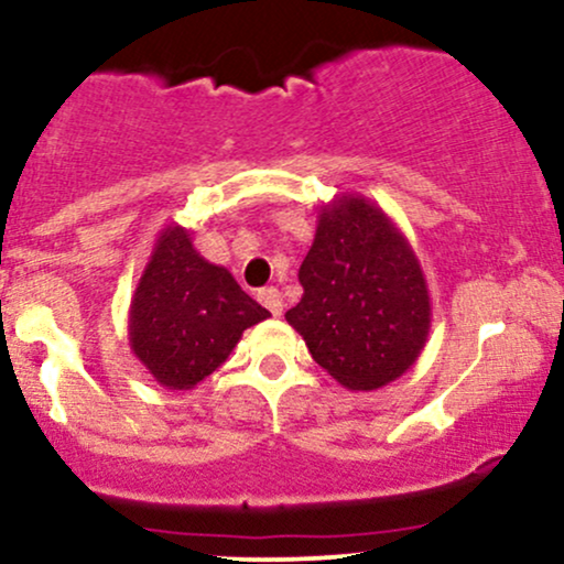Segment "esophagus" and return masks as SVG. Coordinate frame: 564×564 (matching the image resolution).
Returning <instances> with one entry per match:
<instances>
[{
    "label": "esophagus",
    "instance_id": "1",
    "mask_svg": "<svg viewBox=\"0 0 564 564\" xmlns=\"http://www.w3.org/2000/svg\"><path fill=\"white\" fill-rule=\"evenodd\" d=\"M257 300H260L264 307H268L273 315H281L283 313V296H281V291H278L275 286L262 289L260 294H257Z\"/></svg>",
    "mask_w": 564,
    "mask_h": 564
}]
</instances>
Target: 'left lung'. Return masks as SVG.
I'll list each match as a JSON object with an SVG mask.
<instances>
[{
  "mask_svg": "<svg viewBox=\"0 0 564 564\" xmlns=\"http://www.w3.org/2000/svg\"><path fill=\"white\" fill-rule=\"evenodd\" d=\"M300 283L289 326L341 387L379 390L416 364L432 326L430 289L413 246L373 200L341 193L321 206Z\"/></svg>",
  "mask_w": 564,
  "mask_h": 564,
  "instance_id": "left-lung-1",
  "label": "left lung"
}]
</instances>
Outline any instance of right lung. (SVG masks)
<instances>
[{"label": "right lung", "instance_id": "add662e5", "mask_svg": "<svg viewBox=\"0 0 564 564\" xmlns=\"http://www.w3.org/2000/svg\"><path fill=\"white\" fill-rule=\"evenodd\" d=\"M270 318L223 264L166 225L129 304V347L164 390H193L228 360L246 328Z\"/></svg>", "mask_w": 564, "mask_h": 564}]
</instances>
